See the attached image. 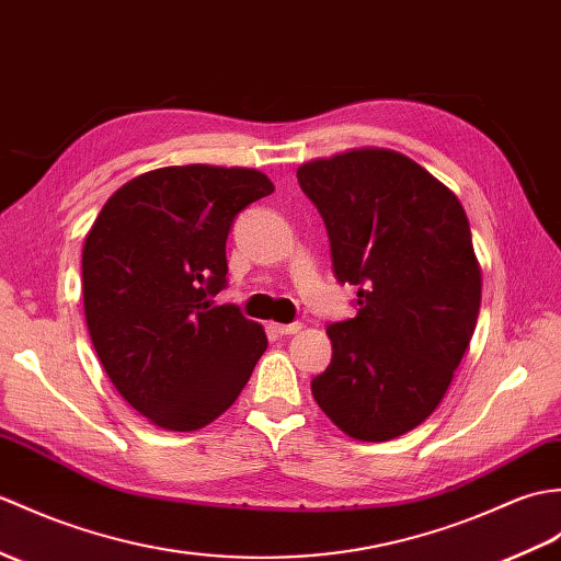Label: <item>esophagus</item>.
<instances>
[{
	"mask_svg": "<svg viewBox=\"0 0 561 561\" xmlns=\"http://www.w3.org/2000/svg\"><path fill=\"white\" fill-rule=\"evenodd\" d=\"M272 328H275V332L277 334H296V332H301V328L304 324L301 322H291V324H272Z\"/></svg>",
	"mask_w": 561,
	"mask_h": 561,
	"instance_id": "34e87169",
	"label": "esophagus"
}]
</instances>
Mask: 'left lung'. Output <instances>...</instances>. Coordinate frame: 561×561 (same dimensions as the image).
Returning a JSON list of instances; mask_svg holds the SVG:
<instances>
[{
	"label": "left lung",
	"instance_id": "left-lung-1",
	"mask_svg": "<svg viewBox=\"0 0 561 561\" xmlns=\"http://www.w3.org/2000/svg\"><path fill=\"white\" fill-rule=\"evenodd\" d=\"M296 176L328 227L336 282L358 286L356 318L328 328L332 363L312 397L348 437L394 439L437 409L476 330L483 277L468 217L394 150H348Z\"/></svg>",
	"mask_w": 561,
	"mask_h": 561
}]
</instances>
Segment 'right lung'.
<instances>
[{
	"instance_id": "right-lung-1",
	"label": "right lung",
	"mask_w": 561,
	"mask_h": 561,
	"mask_svg": "<svg viewBox=\"0 0 561 561\" xmlns=\"http://www.w3.org/2000/svg\"><path fill=\"white\" fill-rule=\"evenodd\" d=\"M275 191L245 167H162L104 203L83 243V310L104 373L131 407L174 433L225 413L265 354L263 324L215 306L227 237Z\"/></svg>"
}]
</instances>
